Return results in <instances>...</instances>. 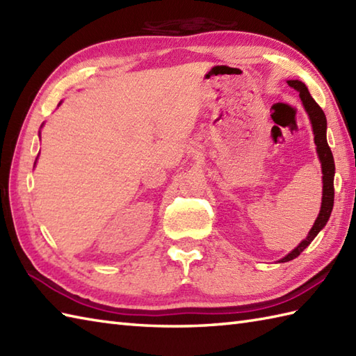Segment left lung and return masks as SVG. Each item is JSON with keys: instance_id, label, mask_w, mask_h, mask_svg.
<instances>
[{"instance_id": "8db88e82", "label": "left lung", "mask_w": 356, "mask_h": 356, "mask_svg": "<svg viewBox=\"0 0 356 356\" xmlns=\"http://www.w3.org/2000/svg\"><path fill=\"white\" fill-rule=\"evenodd\" d=\"M292 88L297 90L301 97V102H303V107L307 113L309 120L312 124V131H314V142L316 145V154H318V159L321 162V172H323V197H321V208H320V214L316 217V220L314 226L309 231L307 237L305 240H301V243L291 251L287 255H284L282 260H278V263H286L291 261L293 259L305 251V249L311 245V241L318 236V232L326 226L332 208H334V177H335V162H334V156H332V151L329 148L327 138H326V131H327V120L326 115L321 110L318 104L314 101V97L309 93L307 87L303 84V82L298 79H292L287 81Z\"/></svg>"}]
</instances>
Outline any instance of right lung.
<instances>
[{
    "mask_svg": "<svg viewBox=\"0 0 356 356\" xmlns=\"http://www.w3.org/2000/svg\"><path fill=\"white\" fill-rule=\"evenodd\" d=\"M59 105H61V102H59ZM41 127H42V125H41ZM35 163H36V162H35Z\"/></svg>",
    "mask_w": 356,
    "mask_h": 356,
    "instance_id": "obj_1",
    "label": "right lung"
}]
</instances>
